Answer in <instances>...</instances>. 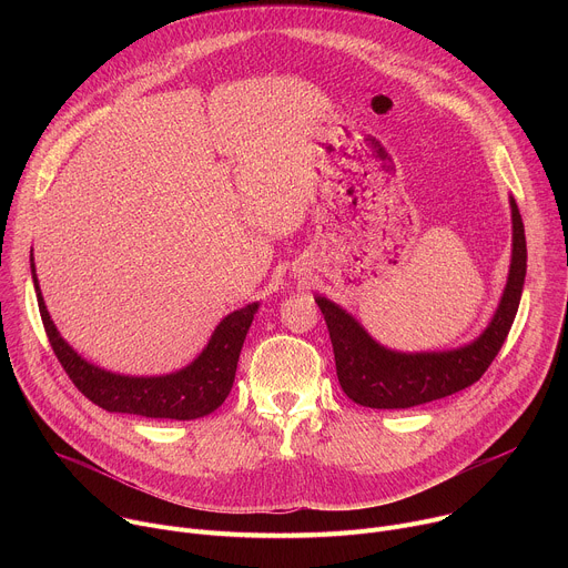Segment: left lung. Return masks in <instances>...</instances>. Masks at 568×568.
<instances>
[{"mask_svg": "<svg viewBox=\"0 0 568 568\" xmlns=\"http://www.w3.org/2000/svg\"><path fill=\"white\" fill-rule=\"evenodd\" d=\"M513 261L501 303L471 344L443 353H397L379 346L359 323L326 296H314L331 333L337 377L344 393L371 409H409L458 393L488 371L515 321L526 278V233L515 197Z\"/></svg>", "mask_w": 568, "mask_h": 568, "instance_id": "8db88e82", "label": "left lung"}]
</instances>
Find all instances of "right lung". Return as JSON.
Masks as SVG:
<instances>
[{
	"mask_svg": "<svg viewBox=\"0 0 568 568\" xmlns=\"http://www.w3.org/2000/svg\"><path fill=\"white\" fill-rule=\"evenodd\" d=\"M31 274L38 294V307L44 323L49 344L62 364L69 379L88 399L99 404L101 409L112 414H134L143 418H169V420H195L215 412L226 399L237 368V357L245 344L247 331L258 312V303L240 307L226 314L206 348L186 368L159 375V377H130L99 368L80 357L58 333L47 312L33 254Z\"/></svg>",
	"mask_w": 568,
	"mask_h": 568,
	"instance_id": "1",
	"label": "right lung"
}]
</instances>
